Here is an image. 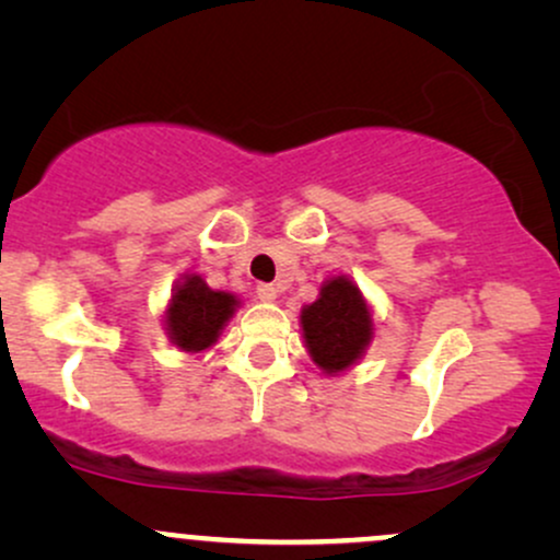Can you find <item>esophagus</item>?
<instances>
[{
	"instance_id": "esophagus-1",
	"label": "esophagus",
	"mask_w": 560,
	"mask_h": 560,
	"mask_svg": "<svg viewBox=\"0 0 560 560\" xmlns=\"http://www.w3.org/2000/svg\"><path fill=\"white\" fill-rule=\"evenodd\" d=\"M258 300H262V302H273L276 298H279V289H276L273 284H258Z\"/></svg>"
}]
</instances>
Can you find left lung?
<instances>
[{
	"instance_id": "left-lung-1",
	"label": "left lung",
	"mask_w": 560,
	"mask_h": 560,
	"mask_svg": "<svg viewBox=\"0 0 560 560\" xmlns=\"http://www.w3.org/2000/svg\"><path fill=\"white\" fill-rule=\"evenodd\" d=\"M300 324L307 352L326 374L350 369L374 337L369 305L347 276H334L320 287L318 300L302 307Z\"/></svg>"
}]
</instances>
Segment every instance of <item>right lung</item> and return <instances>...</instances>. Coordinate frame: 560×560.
I'll return each mask as SVG.
<instances>
[{
	"mask_svg": "<svg viewBox=\"0 0 560 560\" xmlns=\"http://www.w3.org/2000/svg\"><path fill=\"white\" fill-rule=\"evenodd\" d=\"M240 300L229 292H215L202 281V276H184L176 284L165 326H168L171 342L184 352H202L215 342L226 320L234 316Z\"/></svg>",
	"mask_w": 560,
	"mask_h": 560,
	"instance_id": "1",
	"label": "right lung"
}]
</instances>
